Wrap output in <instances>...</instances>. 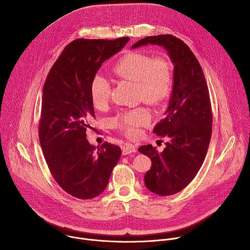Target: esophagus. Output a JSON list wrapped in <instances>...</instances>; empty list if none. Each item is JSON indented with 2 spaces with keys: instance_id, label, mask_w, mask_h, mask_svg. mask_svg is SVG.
<instances>
[{
  "instance_id": "obj_1",
  "label": "esophagus",
  "mask_w": 250,
  "mask_h": 250,
  "mask_svg": "<svg viewBox=\"0 0 250 250\" xmlns=\"http://www.w3.org/2000/svg\"><path fill=\"white\" fill-rule=\"evenodd\" d=\"M132 152H136V147L130 144H125L123 146V155H126Z\"/></svg>"
}]
</instances>
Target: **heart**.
<instances>
[{
  "label": "heart",
  "mask_w": 250,
  "mask_h": 250,
  "mask_svg": "<svg viewBox=\"0 0 250 250\" xmlns=\"http://www.w3.org/2000/svg\"><path fill=\"white\" fill-rule=\"evenodd\" d=\"M115 73L136 83L140 99L148 104H159L166 100L172 90V64L165 55L152 56L142 51H130L117 62ZM90 96L96 109H104L111 96V84L101 74H96L90 84ZM150 121L149 113L144 108L125 112L112 120L115 128L126 136L133 137L140 126Z\"/></svg>",
  "instance_id": "b5f03b06"
}]
</instances>
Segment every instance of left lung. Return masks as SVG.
Wrapping results in <instances>:
<instances>
[{"label": "left lung", "mask_w": 250, "mask_h": 250, "mask_svg": "<svg viewBox=\"0 0 250 250\" xmlns=\"http://www.w3.org/2000/svg\"><path fill=\"white\" fill-rule=\"evenodd\" d=\"M148 43L168 51L174 63V82L165 117L153 129L168 138L166 147L158 152L148 145L138 151L152 163L145 175L147 189L159 196H171L190 184L205 160L212 128L211 104L203 69L183 41L160 34L142 39L131 48Z\"/></svg>", "instance_id": "left-lung-1"}]
</instances>
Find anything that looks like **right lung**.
Returning a JSON list of instances; mask_svg holds the SVG:
<instances>
[{
  "label": "right lung",
  "instance_id": "1",
  "mask_svg": "<svg viewBox=\"0 0 250 250\" xmlns=\"http://www.w3.org/2000/svg\"><path fill=\"white\" fill-rule=\"evenodd\" d=\"M129 39L85 40L70 42L46 77L39 126L42 152L56 183L69 195L82 200L104 192L122 149L104 142L89 144L86 131L93 129L94 105L90 84L102 63Z\"/></svg>",
  "mask_w": 250,
  "mask_h": 250
}]
</instances>
